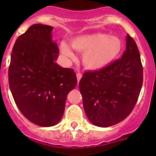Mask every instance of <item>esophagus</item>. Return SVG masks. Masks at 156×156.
I'll list each match as a JSON object with an SVG mask.
<instances>
[{
	"label": "esophagus",
	"instance_id": "1",
	"mask_svg": "<svg viewBox=\"0 0 156 156\" xmlns=\"http://www.w3.org/2000/svg\"><path fill=\"white\" fill-rule=\"evenodd\" d=\"M81 78H82V73H77V79H78V82L80 81Z\"/></svg>",
	"mask_w": 156,
	"mask_h": 156
}]
</instances>
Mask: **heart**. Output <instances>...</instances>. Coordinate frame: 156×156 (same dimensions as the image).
<instances>
[{"instance_id":"heart-1","label":"heart","mask_w":156,"mask_h":156,"mask_svg":"<svg viewBox=\"0 0 156 156\" xmlns=\"http://www.w3.org/2000/svg\"><path fill=\"white\" fill-rule=\"evenodd\" d=\"M71 46L75 50L83 52V64L90 70L101 69L110 64L122 49L120 39L105 33L79 36L72 40ZM60 51L67 59L74 58L72 49L65 42L60 45Z\"/></svg>"}]
</instances>
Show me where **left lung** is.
Masks as SVG:
<instances>
[{"instance_id":"obj_1","label":"left lung","mask_w":156,"mask_h":156,"mask_svg":"<svg viewBox=\"0 0 156 156\" xmlns=\"http://www.w3.org/2000/svg\"><path fill=\"white\" fill-rule=\"evenodd\" d=\"M143 83V67L135 41L128 34L122 58L98 71L83 73L79 82L85 114L98 127H109L129 116Z\"/></svg>"}]
</instances>
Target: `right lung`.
Wrapping results in <instances>:
<instances>
[{
	"mask_svg": "<svg viewBox=\"0 0 156 156\" xmlns=\"http://www.w3.org/2000/svg\"><path fill=\"white\" fill-rule=\"evenodd\" d=\"M52 29L34 24L18 37L8 70L9 86L19 110L43 127L61 120L68 94L78 83L73 69L55 62L59 50L51 40Z\"/></svg>",
	"mask_w": 156,
	"mask_h": 156,
	"instance_id": "1",
	"label": "right lung"
}]
</instances>
